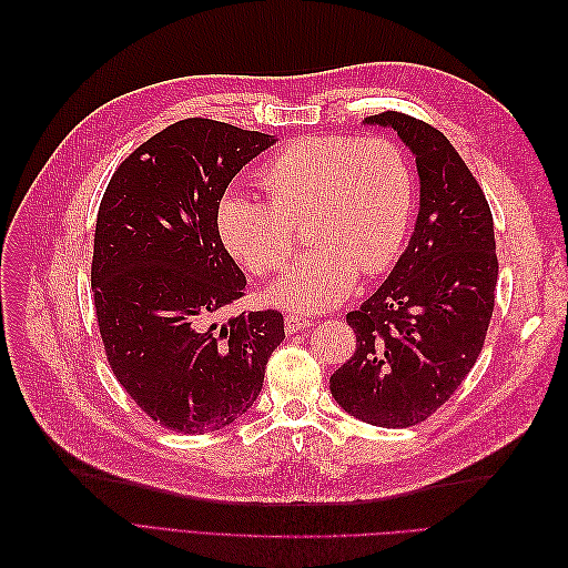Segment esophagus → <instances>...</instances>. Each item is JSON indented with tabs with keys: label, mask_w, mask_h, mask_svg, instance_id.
Here are the masks:
<instances>
[{
	"label": "esophagus",
	"mask_w": 568,
	"mask_h": 568,
	"mask_svg": "<svg viewBox=\"0 0 568 568\" xmlns=\"http://www.w3.org/2000/svg\"><path fill=\"white\" fill-rule=\"evenodd\" d=\"M307 326H313V320L301 315V313H288V315L284 317V329H286V334H296V332H301V329H307Z\"/></svg>",
	"instance_id": "34e87169"
}]
</instances>
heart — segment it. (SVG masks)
<instances>
[{
  "label": "heart",
  "instance_id": "heart-1",
  "mask_svg": "<svg viewBox=\"0 0 568 568\" xmlns=\"http://www.w3.org/2000/svg\"><path fill=\"white\" fill-rule=\"evenodd\" d=\"M267 201L232 192L220 203L225 246L253 274L280 272L294 251V220L311 242L272 288V301L326 311L359 272L374 277L400 253L415 205L405 151L386 136L324 134L291 142L257 170Z\"/></svg>",
  "mask_w": 568,
  "mask_h": 568
}]
</instances>
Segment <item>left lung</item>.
<instances>
[{
  "label": "left lung",
  "instance_id": "8db88e82",
  "mask_svg": "<svg viewBox=\"0 0 568 568\" xmlns=\"http://www.w3.org/2000/svg\"><path fill=\"white\" fill-rule=\"evenodd\" d=\"M365 123L393 128L417 156L419 215L388 280L346 315L355 353L329 388L355 419L405 428L445 405L484 348L497 284L493 215L440 130L400 111Z\"/></svg>",
  "mask_w": 568,
  "mask_h": 568
}]
</instances>
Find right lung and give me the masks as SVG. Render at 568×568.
I'll return each instance as SVG.
<instances>
[{
	"label": "right lung",
	"mask_w": 568,
	"mask_h": 568,
	"mask_svg": "<svg viewBox=\"0 0 568 568\" xmlns=\"http://www.w3.org/2000/svg\"><path fill=\"white\" fill-rule=\"evenodd\" d=\"M270 134L184 118L115 168L99 205L92 294L115 379L170 432L209 434L255 403L280 311L239 313L246 277L217 230L232 178Z\"/></svg>",
	"instance_id": "1"
}]
</instances>
